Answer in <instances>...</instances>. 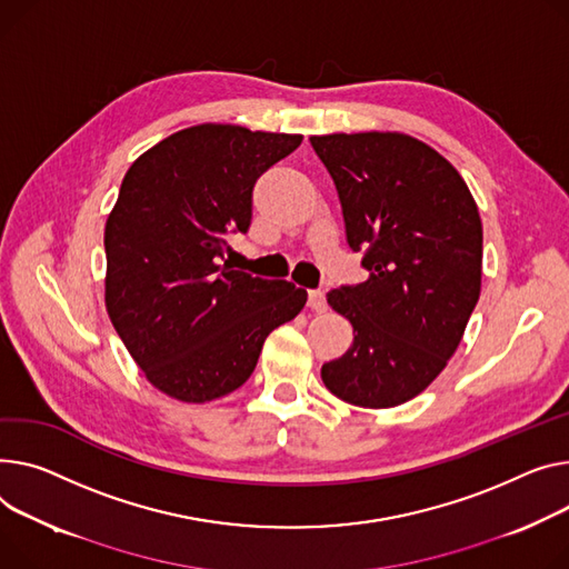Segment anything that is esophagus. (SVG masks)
<instances>
[{
	"label": "esophagus",
	"mask_w": 569,
	"mask_h": 569,
	"mask_svg": "<svg viewBox=\"0 0 569 569\" xmlns=\"http://www.w3.org/2000/svg\"><path fill=\"white\" fill-rule=\"evenodd\" d=\"M309 307L318 313L327 311V295L322 288H316V290H309Z\"/></svg>",
	"instance_id": "34e87169"
}]
</instances>
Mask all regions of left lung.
<instances>
[{"instance_id":"8db88e82","label":"left lung","mask_w":569,"mask_h":569,"mask_svg":"<svg viewBox=\"0 0 569 569\" xmlns=\"http://www.w3.org/2000/svg\"><path fill=\"white\" fill-rule=\"evenodd\" d=\"M311 146L368 270L363 283L327 295L355 340L322 366V382L357 407L402 405L446 368L478 305V206L458 169L409 134L340 132L311 137Z\"/></svg>"}]
</instances>
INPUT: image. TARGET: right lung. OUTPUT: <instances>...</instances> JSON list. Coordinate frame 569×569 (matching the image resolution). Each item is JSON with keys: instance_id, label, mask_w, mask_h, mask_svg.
<instances>
[{"instance_id": "1", "label": "right lung", "mask_w": 569, "mask_h": 569, "mask_svg": "<svg viewBox=\"0 0 569 569\" xmlns=\"http://www.w3.org/2000/svg\"><path fill=\"white\" fill-rule=\"evenodd\" d=\"M301 134L203 123L156 143L128 169L104 226V305L146 380L182 402L240 389L264 338L307 305V290L233 270L256 180Z\"/></svg>"}]
</instances>
